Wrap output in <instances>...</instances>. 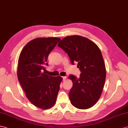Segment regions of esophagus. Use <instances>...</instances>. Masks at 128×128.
Wrapping results in <instances>:
<instances>
[{
    "mask_svg": "<svg viewBox=\"0 0 128 128\" xmlns=\"http://www.w3.org/2000/svg\"><path fill=\"white\" fill-rule=\"evenodd\" d=\"M67 77L66 76H62V79H63V80H65L66 79Z\"/></svg>",
    "mask_w": 128,
    "mask_h": 128,
    "instance_id": "34e87169",
    "label": "esophagus"
}]
</instances>
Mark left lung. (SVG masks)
Instances as JSON below:
<instances>
[{"instance_id":"8db88e82","label":"left lung","mask_w":128,"mask_h":128,"mask_svg":"<svg viewBox=\"0 0 128 128\" xmlns=\"http://www.w3.org/2000/svg\"><path fill=\"white\" fill-rule=\"evenodd\" d=\"M67 52L72 64L77 62L80 78L70 75L73 82L69 93L71 104L79 109L94 105L102 94L106 79V68L100 49L95 43L79 35L68 36L58 43Z\"/></svg>"}]
</instances>
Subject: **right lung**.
I'll list each match as a JSON object with an SVG mask.
<instances>
[{"label": "right lung", "instance_id": "right-lung-1", "mask_svg": "<svg viewBox=\"0 0 128 128\" xmlns=\"http://www.w3.org/2000/svg\"><path fill=\"white\" fill-rule=\"evenodd\" d=\"M58 37L36 38L28 42L18 58L17 76L26 96L35 106L48 109L56 102L60 76H52L44 73V64L50 52L60 41Z\"/></svg>", "mask_w": 128, "mask_h": 128}]
</instances>
